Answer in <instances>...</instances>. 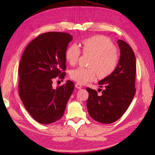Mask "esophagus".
Listing matches in <instances>:
<instances>
[{"instance_id":"obj_1","label":"esophagus","mask_w":155,"mask_h":155,"mask_svg":"<svg viewBox=\"0 0 155 155\" xmlns=\"http://www.w3.org/2000/svg\"><path fill=\"white\" fill-rule=\"evenodd\" d=\"M75 87H77L78 89H81V88H82V85L81 84H78V83H77L75 84Z\"/></svg>"}]
</instances>
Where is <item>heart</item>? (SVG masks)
<instances>
[{"label":"heart","mask_w":155,"mask_h":155,"mask_svg":"<svg viewBox=\"0 0 155 155\" xmlns=\"http://www.w3.org/2000/svg\"><path fill=\"white\" fill-rule=\"evenodd\" d=\"M81 46L84 54L93 55L90 62L91 68L78 67L72 70L71 79L83 84L93 81L98 74L100 78L110 76L116 70L118 63L117 48L109 39L102 35H95L84 39ZM81 50L77 45H71L66 49L64 57L71 65L77 63Z\"/></svg>","instance_id":"obj_1"}]
</instances>
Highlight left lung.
Segmentation results:
<instances>
[{
    "label": "left lung",
    "instance_id": "1",
    "mask_svg": "<svg viewBox=\"0 0 155 155\" xmlns=\"http://www.w3.org/2000/svg\"><path fill=\"white\" fill-rule=\"evenodd\" d=\"M120 57L113 74L101 80L98 84L104 87L102 95L87 88L88 98L87 107L92 118L104 124H110L123 116L136 93V58L134 51L126 42L117 41Z\"/></svg>",
    "mask_w": 155,
    "mask_h": 155
}]
</instances>
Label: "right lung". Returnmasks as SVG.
I'll return each instance as SVG.
<instances>
[{
	"label": "right lung",
	"instance_id": "obj_1",
	"mask_svg": "<svg viewBox=\"0 0 155 155\" xmlns=\"http://www.w3.org/2000/svg\"><path fill=\"white\" fill-rule=\"evenodd\" d=\"M72 39L67 32H46L32 40L22 54L18 67L20 98L39 123L51 124L60 119L73 92L71 81L56 89L52 86L54 78L65 77L64 53Z\"/></svg>",
	"mask_w": 155,
	"mask_h": 155
}]
</instances>
